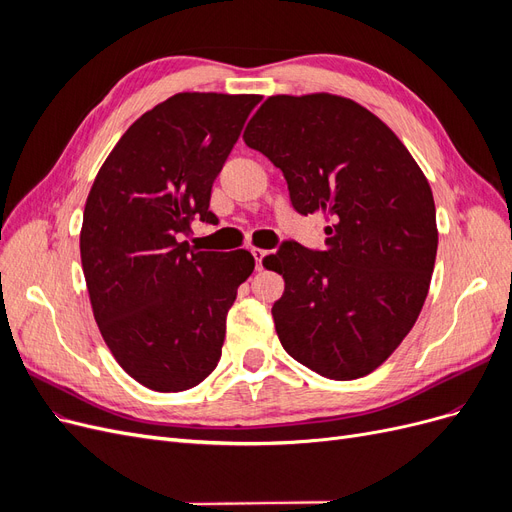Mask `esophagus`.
I'll list each match as a JSON object with an SVG mask.
<instances>
[{"label":"esophagus","mask_w":512,"mask_h":512,"mask_svg":"<svg viewBox=\"0 0 512 512\" xmlns=\"http://www.w3.org/2000/svg\"><path fill=\"white\" fill-rule=\"evenodd\" d=\"M252 256H254V260H256V271H262L265 269V258L269 256V252L267 250H260V247H252Z\"/></svg>","instance_id":"1"}]
</instances>
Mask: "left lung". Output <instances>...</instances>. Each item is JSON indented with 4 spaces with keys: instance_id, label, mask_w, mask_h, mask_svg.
I'll use <instances>...</instances> for the list:
<instances>
[{
    "instance_id": "obj_1",
    "label": "left lung",
    "mask_w": 512,
    "mask_h": 512,
    "mask_svg": "<svg viewBox=\"0 0 512 512\" xmlns=\"http://www.w3.org/2000/svg\"><path fill=\"white\" fill-rule=\"evenodd\" d=\"M243 141L282 170L292 207L322 215L324 250L284 243L275 331L294 361L331 380L371 374L427 299L438 226L429 181L382 119L344 96H271Z\"/></svg>"
}]
</instances>
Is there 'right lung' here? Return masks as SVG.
<instances>
[{"mask_svg":"<svg viewBox=\"0 0 512 512\" xmlns=\"http://www.w3.org/2000/svg\"><path fill=\"white\" fill-rule=\"evenodd\" d=\"M260 102L254 94L183 91L138 117L91 185L81 262L104 342L128 376L179 393L218 367L228 309L252 275L247 250L179 241L211 222V185Z\"/></svg>","mask_w":512,"mask_h":512,"instance_id":"right-lung-1","label":"right lung"}]
</instances>
